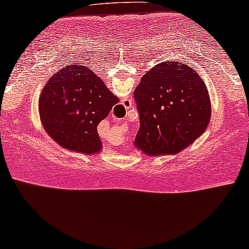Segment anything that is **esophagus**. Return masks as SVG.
I'll return each instance as SVG.
<instances>
[{"mask_svg": "<svg viewBox=\"0 0 249 249\" xmlns=\"http://www.w3.org/2000/svg\"><path fill=\"white\" fill-rule=\"evenodd\" d=\"M124 108H125V109H128V108H129V107H130V106H131V102H130V101H129V105H124Z\"/></svg>", "mask_w": 249, "mask_h": 249, "instance_id": "esophagus-1", "label": "esophagus"}]
</instances>
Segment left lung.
<instances>
[{"label": "left lung", "mask_w": 249, "mask_h": 249, "mask_svg": "<svg viewBox=\"0 0 249 249\" xmlns=\"http://www.w3.org/2000/svg\"><path fill=\"white\" fill-rule=\"evenodd\" d=\"M133 97L140 117L135 146L148 156L178 154L205 132L210 121L207 87L180 61L149 70Z\"/></svg>", "instance_id": "obj_1"}]
</instances>
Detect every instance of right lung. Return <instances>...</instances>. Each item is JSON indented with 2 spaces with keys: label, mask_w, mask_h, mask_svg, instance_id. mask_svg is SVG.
<instances>
[{
  "label": "right lung",
  "mask_w": 249,
  "mask_h": 249,
  "mask_svg": "<svg viewBox=\"0 0 249 249\" xmlns=\"http://www.w3.org/2000/svg\"><path fill=\"white\" fill-rule=\"evenodd\" d=\"M118 102L119 99L90 69L67 66L45 83L39 99L40 119L61 147L93 155L102 148L99 122Z\"/></svg>",
  "instance_id": "1"
}]
</instances>
